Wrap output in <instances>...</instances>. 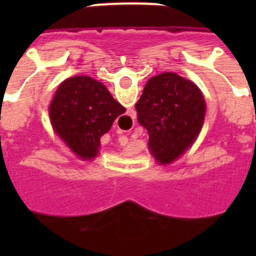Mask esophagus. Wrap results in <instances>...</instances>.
Wrapping results in <instances>:
<instances>
[{
    "label": "esophagus",
    "instance_id": "esophagus-1",
    "mask_svg": "<svg viewBox=\"0 0 256 256\" xmlns=\"http://www.w3.org/2000/svg\"><path fill=\"white\" fill-rule=\"evenodd\" d=\"M119 132H123V130H119Z\"/></svg>",
    "mask_w": 256,
    "mask_h": 256
}]
</instances>
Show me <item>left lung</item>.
I'll return each mask as SVG.
<instances>
[{
	"label": "left lung",
	"mask_w": 256,
	"mask_h": 256,
	"mask_svg": "<svg viewBox=\"0 0 256 256\" xmlns=\"http://www.w3.org/2000/svg\"><path fill=\"white\" fill-rule=\"evenodd\" d=\"M137 120L148 133V148L169 164L194 144L204 123L205 101L198 86L176 73L148 79L136 104Z\"/></svg>",
	"instance_id": "obj_1"
}]
</instances>
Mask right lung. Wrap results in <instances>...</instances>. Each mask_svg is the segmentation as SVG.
Listing matches in <instances>:
<instances>
[{
  "mask_svg": "<svg viewBox=\"0 0 256 256\" xmlns=\"http://www.w3.org/2000/svg\"><path fill=\"white\" fill-rule=\"evenodd\" d=\"M126 108L114 100L101 82L87 76L65 79L50 105V118L56 133L82 159L98 152L101 136Z\"/></svg>",
  "mask_w": 256,
  "mask_h": 256,
  "instance_id": "right-lung-1",
  "label": "right lung"
}]
</instances>
